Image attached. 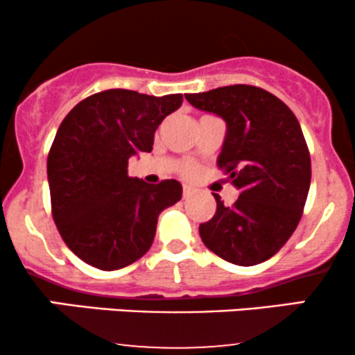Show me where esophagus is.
Segmentation results:
<instances>
[{
	"label": "esophagus",
	"mask_w": 355,
	"mask_h": 355,
	"mask_svg": "<svg viewBox=\"0 0 355 355\" xmlns=\"http://www.w3.org/2000/svg\"><path fill=\"white\" fill-rule=\"evenodd\" d=\"M193 191H195V189L193 187H190V185H183V197H190V195H193Z\"/></svg>",
	"instance_id": "esophagus-1"
}]
</instances>
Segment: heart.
<instances>
[{
  "label": "heart",
  "mask_w": 355,
  "mask_h": 355,
  "mask_svg": "<svg viewBox=\"0 0 355 355\" xmlns=\"http://www.w3.org/2000/svg\"><path fill=\"white\" fill-rule=\"evenodd\" d=\"M182 173L189 175V177H190V175H193L195 173V165L193 164H185L182 166Z\"/></svg>",
  "instance_id": "heart-1"
}]
</instances>
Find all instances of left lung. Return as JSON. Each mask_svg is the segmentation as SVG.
I'll use <instances>...</instances> for the list:
<instances>
[{
  "label": "left lung",
  "instance_id": "8db88e82",
  "mask_svg": "<svg viewBox=\"0 0 355 355\" xmlns=\"http://www.w3.org/2000/svg\"><path fill=\"white\" fill-rule=\"evenodd\" d=\"M203 112L227 123L217 164L240 191L200 223L202 242L235 266H257L274 257L302 217L311 187V155L292 110L275 95L252 85H230L185 95Z\"/></svg>",
  "mask_w": 355,
  "mask_h": 355
}]
</instances>
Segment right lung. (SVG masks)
<instances>
[{"label":"right lung","instance_id":"add662e5","mask_svg":"<svg viewBox=\"0 0 355 355\" xmlns=\"http://www.w3.org/2000/svg\"><path fill=\"white\" fill-rule=\"evenodd\" d=\"M180 93L133 89L95 93L61 121L48 153L51 214L61 239L88 266L118 270L152 247L158 215L182 198L177 180L148 185L128 175V160L152 152L164 118Z\"/></svg>","mask_w":355,"mask_h":355}]
</instances>
